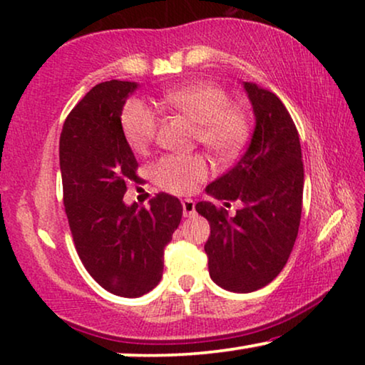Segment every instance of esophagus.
Wrapping results in <instances>:
<instances>
[{"label": "esophagus", "mask_w": 365, "mask_h": 365, "mask_svg": "<svg viewBox=\"0 0 365 365\" xmlns=\"http://www.w3.org/2000/svg\"><path fill=\"white\" fill-rule=\"evenodd\" d=\"M196 214V204L192 199H184L182 201V216L184 217H192Z\"/></svg>", "instance_id": "obj_1"}]
</instances>
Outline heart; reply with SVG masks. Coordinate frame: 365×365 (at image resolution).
I'll use <instances>...</instances> for the list:
<instances>
[{
  "instance_id": "heart-1",
  "label": "heart",
  "mask_w": 365,
  "mask_h": 365,
  "mask_svg": "<svg viewBox=\"0 0 365 365\" xmlns=\"http://www.w3.org/2000/svg\"><path fill=\"white\" fill-rule=\"evenodd\" d=\"M169 108L197 124V138L217 158H231L249 136V118L229 104L226 89L214 83H194L163 96ZM158 118L143 101L133 99L123 109L121 131L134 153L146 151L156 136ZM207 164L199 156H164L153 164L151 176L169 192L187 194L207 178Z\"/></svg>"
}]
</instances>
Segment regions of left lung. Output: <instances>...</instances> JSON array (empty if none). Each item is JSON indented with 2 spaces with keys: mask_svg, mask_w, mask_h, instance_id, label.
Instances as JSON below:
<instances>
[{
  "mask_svg": "<svg viewBox=\"0 0 365 365\" xmlns=\"http://www.w3.org/2000/svg\"><path fill=\"white\" fill-rule=\"evenodd\" d=\"M242 88L256 119L251 143L236 166L206 187L211 197L241 201L242 207L229 217L211 201L196 204L211 226L204 244L209 276L231 292L257 291L282 271L297 237L304 191L301 143L291 114L269 89L247 81Z\"/></svg>",
  "mask_w": 365,
  "mask_h": 365,
  "instance_id": "left-lung-1",
  "label": "left lung"
}]
</instances>
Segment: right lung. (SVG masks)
I'll list each match as a JSON object with an SVG mask.
<instances>
[{
    "mask_svg": "<svg viewBox=\"0 0 365 365\" xmlns=\"http://www.w3.org/2000/svg\"><path fill=\"white\" fill-rule=\"evenodd\" d=\"M139 84H96L64 121L59 138L64 209L74 246L99 286L121 297H141L158 286L164 247L182 217L178 197L161 192L149 207L124 202L138 182V161L121 131V114Z\"/></svg>",
    "mask_w": 365,
    "mask_h": 365,
    "instance_id": "add662e5",
    "label": "right lung"
}]
</instances>
